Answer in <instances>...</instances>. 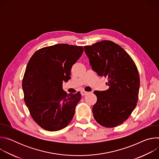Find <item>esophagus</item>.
I'll return each mask as SVG.
<instances>
[{
	"mask_svg": "<svg viewBox=\"0 0 159 159\" xmlns=\"http://www.w3.org/2000/svg\"><path fill=\"white\" fill-rule=\"evenodd\" d=\"M80 93H81L82 96H85L88 93V92H86V91H85V90H82Z\"/></svg>",
	"mask_w": 159,
	"mask_h": 159,
	"instance_id": "esophagus-1",
	"label": "esophagus"
}]
</instances>
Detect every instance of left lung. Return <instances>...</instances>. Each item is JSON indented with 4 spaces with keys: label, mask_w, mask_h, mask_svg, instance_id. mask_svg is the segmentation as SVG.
<instances>
[{
    "label": "left lung",
    "mask_w": 159,
    "mask_h": 159,
    "mask_svg": "<svg viewBox=\"0 0 159 159\" xmlns=\"http://www.w3.org/2000/svg\"><path fill=\"white\" fill-rule=\"evenodd\" d=\"M92 69L108 78L109 89L95 90L98 100L93 107L96 121L112 128L122 124L137 106L140 77L134 62L120 45L104 40L84 47Z\"/></svg>",
    "instance_id": "1"
}]
</instances>
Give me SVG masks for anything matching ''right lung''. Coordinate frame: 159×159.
<instances>
[{
  "label": "right lung",
  "mask_w": 159,
  "mask_h": 159,
  "mask_svg": "<svg viewBox=\"0 0 159 159\" xmlns=\"http://www.w3.org/2000/svg\"><path fill=\"white\" fill-rule=\"evenodd\" d=\"M83 52V47L57 44L38 50L30 58L22 90L31 117L42 128L60 130L72 120L81 94H67L62 84L71 79L72 66Z\"/></svg>",
  "instance_id": "add662e5"
}]
</instances>
